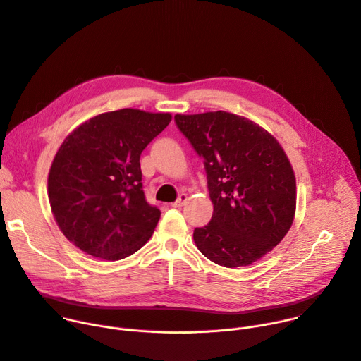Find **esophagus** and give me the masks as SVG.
<instances>
[{
	"instance_id": "obj_1",
	"label": "esophagus",
	"mask_w": 361,
	"mask_h": 361,
	"mask_svg": "<svg viewBox=\"0 0 361 361\" xmlns=\"http://www.w3.org/2000/svg\"><path fill=\"white\" fill-rule=\"evenodd\" d=\"M186 202H188V195H186V193H182V195L178 198V201L172 204V207L173 208H180V207L186 205Z\"/></svg>"
}]
</instances>
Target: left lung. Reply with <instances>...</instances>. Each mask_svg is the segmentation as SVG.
Listing matches in <instances>:
<instances>
[{"label":"left lung","instance_id":"left-lung-1","mask_svg":"<svg viewBox=\"0 0 361 361\" xmlns=\"http://www.w3.org/2000/svg\"><path fill=\"white\" fill-rule=\"evenodd\" d=\"M204 159L214 214L193 231L198 250L224 267L248 266L279 244L296 211V179L276 137L227 111L176 114Z\"/></svg>","mask_w":361,"mask_h":361}]
</instances>
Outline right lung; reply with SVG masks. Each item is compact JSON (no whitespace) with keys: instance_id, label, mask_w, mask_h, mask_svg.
<instances>
[{"instance_id":"right-lung-1","label":"right lung","mask_w":361,"mask_h":361,"mask_svg":"<svg viewBox=\"0 0 361 361\" xmlns=\"http://www.w3.org/2000/svg\"><path fill=\"white\" fill-rule=\"evenodd\" d=\"M171 121V113L123 108L66 135L50 166L47 195L58 227L79 250L114 262L149 241L160 211L145 198L140 154Z\"/></svg>"}]
</instances>
